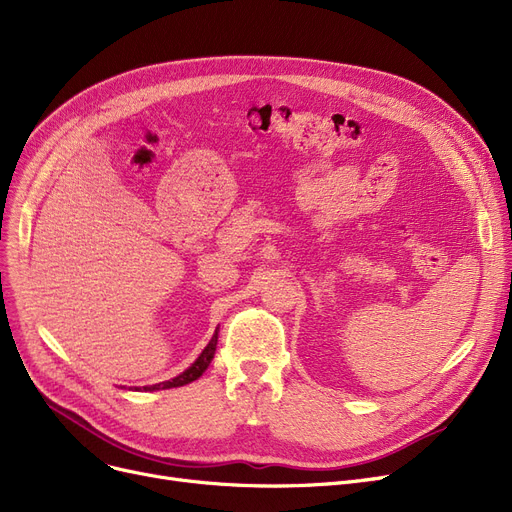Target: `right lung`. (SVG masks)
I'll list each match as a JSON object with an SVG mask.
<instances>
[{"mask_svg": "<svg viewBox=\"0 0 512 512\" xmlns=\"http://www.w3.org/2000/svg\"><path fill=\"white\" fill-rule=\"evenodd\" d=\"M215 346H218V330H215V334L211 336L209 344L203 348V353L197 357V361L184 369L180 375H176L174 380H168V382H159V384H153V386H143L145 392H153V390H166V388H178V386H186L195 382L197 378H201L203 371L209 367L213 355H215Z\"/></svg>", "mask_w": 512, "mask_h": 512, "instance_id": "1", "label": "right lung"}]
</instances>
